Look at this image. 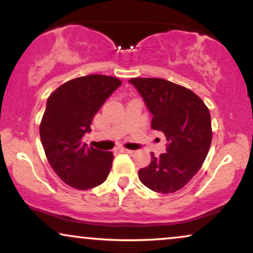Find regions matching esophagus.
I'll return each mask as SVG.
<instances>
[{"label":"esophagus","instance_id":"obj_1","mask_svg":"<svg viewBox=\"0 0 253 253\" xmlns=\"http://www.w3.org/2000/svg\"><path fill=\"white\" fill-rule=\"evenodd\" d=\"M120 152H123V153H132L133 151L132 150H127V149H120Z\"/></svg>","mask_w":253,"mask_h":253}]
</instances>
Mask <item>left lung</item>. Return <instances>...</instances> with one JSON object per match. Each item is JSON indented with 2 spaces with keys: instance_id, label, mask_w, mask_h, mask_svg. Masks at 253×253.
<instances>
[{
  "instance_id": "8db88e82",
  "label": "left lung",
  "mask_w": 253,
  "mask_h": 253,
  "mask_svg": "<svg viewBox=\"0 0 253 253\" xmlns=\"http://www.w3.org/2000/svg\"><path fill=\"white\" fill-rule=\"evenodd\" d=\"M152 115L151 127L167 136V150L138 171L140 182L157 193H175L202 167L211 143V114L189 89L163 78H132Z\"/></svg>"
}]
</instances>
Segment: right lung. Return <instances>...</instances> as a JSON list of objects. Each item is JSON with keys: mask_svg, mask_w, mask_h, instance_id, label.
Masks as SVG:
<instances>
[{"mask_svg": "<svg viewBox=\"0 0 253 253\" xmlns=\"http://www.w3.org/2000/svg\"><path fill=\"white\" fill-rule=\"evenodd\" d=\"M121 81L89 75L64 83L50 95L40 124V139L51 167L63 182L85 190L100 185L112 169L113 153L82 143L97 110Z\"/></svg>", "mask_w": 253, "mask_h": 253, "instance_id": "1", "label": "right lung"}]
</instances>
